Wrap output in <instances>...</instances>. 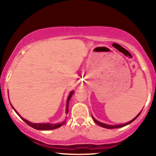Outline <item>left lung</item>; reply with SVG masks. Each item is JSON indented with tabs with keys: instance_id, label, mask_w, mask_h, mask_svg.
<instances>
[{
	"instance_id": "1",
	"label": "left lung",
	"mask_w": 156,
	"mask_h": 156,
	"mask_svg": "<svg viewBox=\"0 0 156 156\" xmlns=\"http://www.w3.org/2000/svg\"><path fill=\"white\" fill-rule=\"evenodd\" d=\"M140 113H141V112H140L139 114H138L137 116H136L135 118H134L133 119H132L131 121H130L129 122H127V123H123V124H120V125H116V126H113V125H108V124H105V123H101V122H99V121H97L96 120V119L94 118V117L92 116V119H93V120L94 121V122L97 123V124H98L99 126H101V127H103V128H106V129H118V128H121V127H123V126H126V125H128V124H129V123H132L133 122V121H135L136 119L138 118V116H139V115L140 114Z\"/></svg>"
}]
</instances>
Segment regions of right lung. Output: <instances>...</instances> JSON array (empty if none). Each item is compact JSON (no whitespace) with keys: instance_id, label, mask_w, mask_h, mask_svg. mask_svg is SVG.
Returning a JSON list of instances; mask_svg holds the SVG:
<instances>
[{"instance_id":"add662e5","label":"right lung","mask_w":156,"mask_h":156,"mask_svg":"<svg viewBox=\"0 0 156 156\" xmlns=\"http://www.w3.org/2000/svg\"><path fill=\"white\" fill-rule=\"evenodd\" d=\"M73 93H74V91H71V92L69 93V97H68L67 101V108H66V114H67V113H68V108H69V101L70 99H71V97H72V94H73ZM12 108H13L15 112H16V114H18L21 119H22L23 121H24L26 123L27 125L30 126V127L33 128V129H37V130H42V131H47V130L55 129H57V128L60 127L63 124V123H65V122H63L62 123H58V124H53V123H31L27 120H26V119H23V117H21L20 115L19 114L18 112H17V111L13 107H12Z\"/></svg>"}]
</instances>
